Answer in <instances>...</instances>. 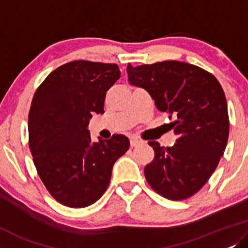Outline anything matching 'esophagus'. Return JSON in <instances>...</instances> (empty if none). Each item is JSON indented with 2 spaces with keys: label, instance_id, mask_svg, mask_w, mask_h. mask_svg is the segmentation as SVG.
I'll use <instances>...</instances> for the list:
<instances>
[{
  "label": "esophagus",
  "instance_id": "1",
  "mask_svg": "<svg viewBox=\"0 0 248 248\" xmlns=\"http://www.w3.org/2000/svg\"><path fill=\"white\" fill-rule=\"evenodd\" d=\"M144 144V141L141 140V139H139L137 137H131L130 138V145L131 147H137V146Z\"/></svg>",
  "mask_w": 248,
  "mask_h": 248
}]
</instances>
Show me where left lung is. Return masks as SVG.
<instances>
[{
	"label": "left lung",
	"mask_w": 248,
	"mask_h": 248,
	"mask_svg": "<svg viewBox=\"0 0 248 248\" xmlns=\"http://www.w3.org/2000/svg\"><path fill=\"white\" fill-rule=\"evenodd\" d=\"M129 83L151 94L160 112L174 118L177 135L170 147L149 141L154 159L145 166L152 189L169 200H184L210 179L224 155L229 135L227 101L211 73L189 62H158L127 66Z\"/></svg>",
	"instance_id": "left-lung-1"
}]
</instances>
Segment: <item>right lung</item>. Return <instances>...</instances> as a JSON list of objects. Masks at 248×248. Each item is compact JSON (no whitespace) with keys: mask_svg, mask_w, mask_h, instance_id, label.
Listing matches in <instances>:
<instances>
[{"mask_svg":"<svg viewBox=\"0 0 248 248\" xmlns=\"http://www.w3.org/2000/svg\"><path fill=\"white\" fill-rule=\"evenodd\" d=\"M120 78L117 64L74 61L45 78L31 102L29 147L48 192L71 208L93 204L106 192L113 164L129 139L113 135L91 141L93 113H103L107 91Z\"/></svg>","mask_w":248,"mask_h":248,"instance_id":"obj_1","label":"right lung"}]
</instances>
